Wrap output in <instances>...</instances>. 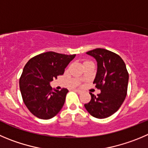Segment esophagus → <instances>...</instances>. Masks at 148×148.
Wrapping results in <instances>:
<instances>
[{
  "mask_svg": "<svg viewBox=\"0 0 148 148\" xmlns=\"http://www.w3.org/2000/svg\"><path fill=\"white\" fill-rule=\"evenodd\" d=\"M76 91H77V92L79 93V94H81V93H82V91L80 90H76Z\"/></svg>",
  "mask_w": 148,
  "mask_h": 148,
  "instance_id": "esophagus-1",
  "label": "esophagus"
}]
</instances>
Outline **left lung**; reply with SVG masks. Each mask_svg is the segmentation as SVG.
<instances>
[{
	"instance_id": "8db88e82",
	"label": "left lung",
	"mask_w": 148,
	"mask_h": 148,
	"mask_svg": "<svg viewBox=\"0 0 148 148\" xmlns=\"http://www.w3.org/2000/svg\"><path fill=\"white\" fill-rule=\"evenodd\" d=\"M97 61V73L93 84L101 90L94 96L90 93L91 100L85 103L87 111L94 118H108L118 111L127 94L128 73L123 59L114 52L97 48L86 52Z\"/></svg>"
}]
</instances>
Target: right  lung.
Returning a JSON list of instances; mask_svg holds the SVG:
<instances>
[{
    "mask_svg": "<svg viewBox=\"0 0 148 148\" xmlns=\"http://www.w3.org/2000/svg\"><path fill=\"white\" fill-rule=\"evenodd\" d=\"M75 56L47 52L32 58L25 64L20 78V92L25 106L36 117L48 120L60 111L69 90H52L49 83L63 74Z\"/></svg>",
    "mask_w": 148,
    "mask_h": 148,
    "instance_id": "1",
    "label": "right lung"
}]
</instances>
